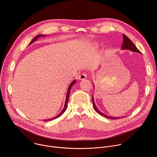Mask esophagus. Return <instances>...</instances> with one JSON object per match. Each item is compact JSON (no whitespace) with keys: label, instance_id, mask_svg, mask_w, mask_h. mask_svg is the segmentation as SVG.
Here are the masks:
<instances>
[{"label":"esophagus","instance_id":"34e87169","mask_svg":"<svg viewBox=\"0 0 157 157\" xmlns=\"http://www.w3.org/2000/svg\"><path fill=\"white\" fill-rule=\"evenodd\" d=\"M86 78H87V75L86 74H84V73H82V74L79 75V76L78 77V79H79V80H84V79H86Z\"/></svg>","mask_w":157,"mask_h":157}]
</instances>
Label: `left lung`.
Masks as SVG:
<instances>
[{
    "instance_id": "8db88e82",
    "label": "left lung",
    "mask_w": 157,
    "mask_h": 157,
    "mask_svg": "<svg viewBox=\"0 0 157 157\" xmlns=\"http://www.w3.org/2000/svg\"><path fill=\"white\" fill-rule=\"evenodd\" d=\"M123 44L121 46V49L122 50H129L132 52H137V53H140L141 52L138 50V48L136 47V45L134 44V43L124 34L123 35ZM92 104H93V108L95 110V111L98 113V114H100V115L107 118L109 119H112V120H117V119H119L120 118H116V117H109L107 116L105 114H103L102 112H101L97 107V106L95 105V102H94V96L92 95Z\"/></svg>"
}]
</instances>
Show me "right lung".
I'll return each instance as SVG.
<instances>
[{"instance_id": "right-lung-1", "label": "right lung", "mask_w": 157, "mask_h": 157, "mask_svg": "<svg viewBox=\"0 0 157 157\" xmlns=\"http://www.w3.org/2000/svg\"><path fill=\"white\" fill-rule=\"evenodd\" d=\"M44 36H45V35H44V34H38V35H37L31 41V42L29 43V45H30V44H31L32 43H33L34 42H35L39 37H44ZM76 79H75V80H73L72 82H71V83L70 84V86H69V87H68V90H67V96H66V100H65V105H64V107H63V110H62V112L59 114V115H57L56 117H54V118H50V119H48V120H45L44 121H50V120H54V119H56V118H59V117H60L64 112H65V111L67 110V105H68V100H69V97H70V90H71V87H73V86L76 83Z\"/></svg>"}]
</instances>
